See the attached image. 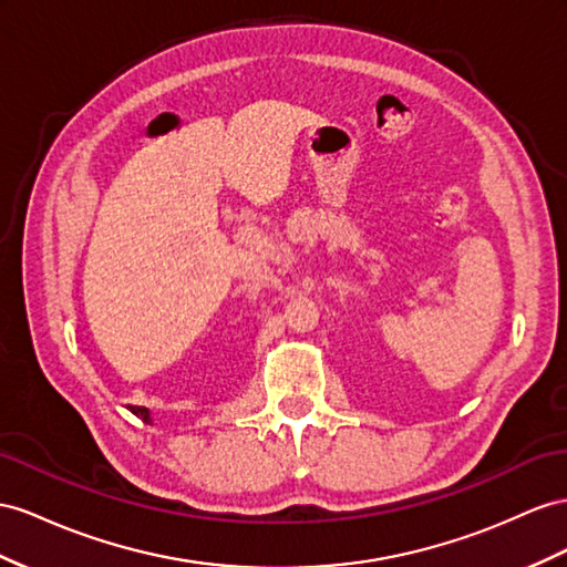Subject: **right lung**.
I'll use <instances>...</instances> for the list:
<instances>
[{"label":"right lung","mask_w":567,"mask_h":567,"mask_svg":"<svg viewBox=\"0 0 567 567\" xmlns=\"http://www.w3.org/2000/svg\"><path fill=\"white\" fill-rule=\"evenodd\" d=\"M128 412L136 414L138 419H143L145 424H153V414H151L148 408H136V404H128Z\"/></svg>","instance_id":"obj_1"}]
</instances>
